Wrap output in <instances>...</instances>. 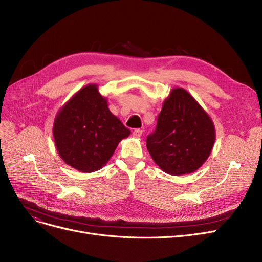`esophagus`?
I'll list each match as a JSON object with an SVG mask.
<instances>
[{
    "label": "esophagus",
    "mask_w": 262,
    "mask_h": 262,
    "mask_svg": "<svg viewBox=\"0 0 262 262\" xmlns=\"http://www.w3.org/2000/svg\"><path fill=\"white\" fill-rule=\"evenodd\" d=\"M141 135H142V130L141 129H135L134 132H133V136L135 137V138H139V137H141Z\"/></svg>",
    "instance_id": "1"
}]
</instances>
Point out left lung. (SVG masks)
I'll return each instance as SVG.
<instances>
[{"label": "left lung", "instance_id": "1", "mask_svg": "<svg viewBox=\"0 0 262 262\" xmlns=\"http://www.w3.org/2000/svg\"><path fill=\"white\" fill-rule=\"evenodd\" d=\"M215 139L208 113L186 90L177 87L164 100L156 132L147 137V149L163 171L180 176L204 164Z\"/></svg>", "mask_w": 262, "mask_h": 262}]
</instances>
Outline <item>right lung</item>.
<instances>
[{
  "label": "right lung",
  "mask_w": 262,
  "mask_h": 262,
  "mask_svg": "<svg viewBox=\"0 0 262 262\" xmlns=\"http://www.w3.org/2000/svg\"><path fill=\"white\" fill-rule=\"evenodd\" d=\"M53 135L59 157L82 172L103 167L130 130L108 108L98 85L89 84L76 92L57 112Z\"/></svg>",
  "instance_id": "1"
}]
</instances>
